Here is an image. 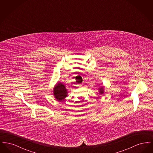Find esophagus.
<instances>
[{"instance_id":"obj_1","label":"esophagus","mask_w":153,"mask_h":153,"mask_svg":"<svg viewBox=\"0 0 153 153\" xmlns=\"http://www.w3.org/2000/svg\"><path fill=\"white\" fill-rule=\"evenodd\" d=\"M82 86V84H79V87H81Z\"/></svg>"}]
</instances>
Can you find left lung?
Instances as JSON below:
<instances>
[{"mask_svg": "<svg viewBox=\"0 0 153 153\" xmlns=\"http://www.w3.org/2000/svg\"><path fill=\"white\" fill-rule=\"evenodd\" d=\"M99 93L100 94H102L104 93V89H103V87H101L100 88H99Z\"/></svg>", "mask_w": 153, "mask_h": 153, "instance_id": "1", "label": "left lung"}]
</instances>
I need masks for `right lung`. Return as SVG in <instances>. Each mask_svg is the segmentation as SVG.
<instances>
[{
	"mask_svg": "<svg viewBox=\"0 0 153 153\" xmlns=\"http://www.w3.org/2000/svg\"><path fill=\"white\" fill-rule=\"evenodd\" d=\"M68 91L65 85L61 82H58L53 89V95L58 101H62L67 96Z\"/></svg>",
	"mask_w": 153,
	"mask_h": 153,
	"instance_id": "obj_1",
	"label": "right lung"
}]
</instances>
